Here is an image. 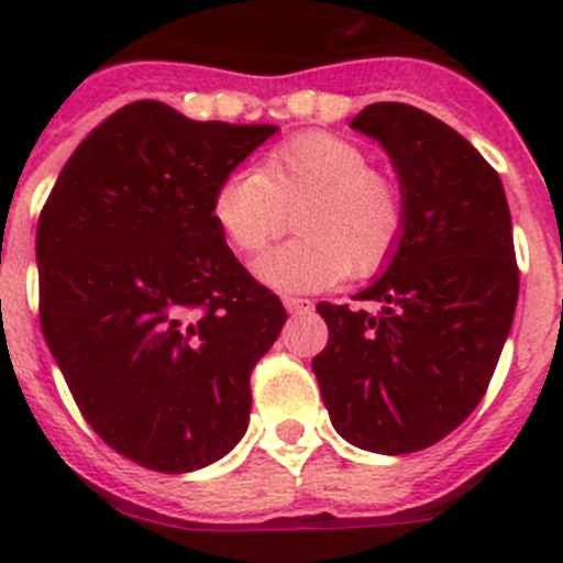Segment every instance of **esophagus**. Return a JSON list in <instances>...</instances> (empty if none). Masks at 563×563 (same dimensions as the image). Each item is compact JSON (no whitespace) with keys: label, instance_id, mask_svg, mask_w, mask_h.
<instances>
[{"label":"esophagus","instance_id":"1","mask_svg":"<svg viewBox=\"0 0 563 563\" xmlns=\"http://www.w3.org/2000/svg\"><path fill=\"white\" fill-rule=\"evenodd\" d=\"M287 307V312H310L312 310V301L310 298H298V296H285L282 298Z\"/></svg>","mask_w":563,"mask_h":563}]
</instances>
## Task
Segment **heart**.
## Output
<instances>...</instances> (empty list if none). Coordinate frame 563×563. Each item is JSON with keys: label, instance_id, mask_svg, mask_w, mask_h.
Instances as JSON below:
<instances>
[{"label": "heart", "instance_id": "1", "mask_svg": "<svg viewBox=\"0 0 563 563\" xmlns=\"http://www.w3.org/2000/svg\"><path fill=\"white\" fill-rule=\"evenodd\" d=\"M298 236L265 253L256 276L278 290H321L350 276H369L395 253L406 202L391 177L338 134L307 132L273 148L256 172L220 180L211 217L228 245L253 256L287 228Z\"/></svg>", "mask_w": 563, "mask_h": 563}]
</instances>
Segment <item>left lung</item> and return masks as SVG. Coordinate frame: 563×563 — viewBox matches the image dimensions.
<instances>
[{
  "instance_id": "1",
  "label": "left lung",
  "mask_w": 563,
  "mask_h": 563,
  "mask_svg": "<svg viewBox=\"0 0 563 563\" xmlns=\"http://www.w3.org/2000/svg\"><path fill=\"white\" fill-rule=\"evenodd\" d=\"M350 126L389 154L406 225L355 296L380 310L318 305L330 341L312 372L343 440L411 454L465 422L494 377L519 298L510 208L499 174L434 114L383 101Z\"/></svg>"
}]
</instances>
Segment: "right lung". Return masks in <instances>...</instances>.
Instances as JSON below:
<instances>
[{
  "mask_svg": "<svg viewBox=\"0 0 563 563\" xmlns=\"http://www.w3.org/2000/svg\"><path fill=\"white\" fill-rule=\"evenodd\" d=\"M276 129L134 101L78 143L44 202V341L96 434L137 465L188 474L247 431L251 372L287 312L239 265L211 200Z\"/></svg>",
  "mask_w": 563,
  "mask_h": 563,
  "instance_id": "add662e5",
  "label": "right lung"
}]
</instances>
